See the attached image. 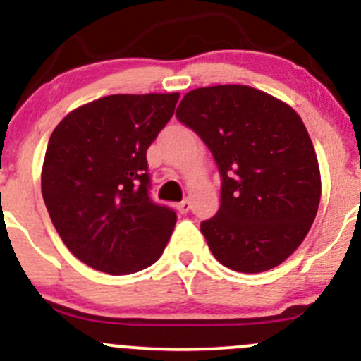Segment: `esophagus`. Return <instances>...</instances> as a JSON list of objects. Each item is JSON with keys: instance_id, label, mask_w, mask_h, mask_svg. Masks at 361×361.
<instances>
[{"instance_id": "esophagus-1", "label": "esophagus", "mask_w": 361, "mask_h": 361, "mask_svg": "<svg viewBox=\"0 0 361 361\" xmlns=\"http://www.w3.org/2000/svg\"><path fill=\"white\" fill-rule=\"evenodd\" d=\"M176 209H178V213H181V214L188 213V211H190V202H188V201L178 202L176 204Z\"/></svg>"}]
</instances>
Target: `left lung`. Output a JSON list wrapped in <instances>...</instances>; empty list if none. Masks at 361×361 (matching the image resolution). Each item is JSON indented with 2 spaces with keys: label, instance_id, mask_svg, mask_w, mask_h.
Instances as JSON below:
<instances>
[{
  "label": "left lung",
  "instance_id": "8db88e82",
  "mask_svg": "<svg viewBox=\"0 0 361 361\" xmlns=\"http://www.w3.org/2000/svg\"><path fill=\"white\" fill-rule=\"evenodd\" d=\"M176 118L213 155L220 209L201 224L211 253L238 272L285 262L307 235L322 197L314 147L288 104L248 85L190 90Z\"/></svg>",
  "mask_w": 361,
  "mask_h": 361
}]
</instances>
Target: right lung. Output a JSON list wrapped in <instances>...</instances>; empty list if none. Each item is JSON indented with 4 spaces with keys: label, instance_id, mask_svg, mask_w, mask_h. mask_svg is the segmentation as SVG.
Here are the masks:
<instances>
[{
    "label": "right lung",
    "instance_id": "right-lung-1",
    "mask_svg": "<svg viewBox=\"0 0 361 361\" xmlns=\"http://www.w3.org/2000/svg\"><path fill=\"white\" fill-rule=\"evenodd\" d=\"M180 94H115L76 108L54 129L42 171L50 220L68 250L96 271L150 267L176 213L152 201L147 150Z\"/></svg>",
    "mask_w": 361,
    "mask_h": 361
}]
</instances>
